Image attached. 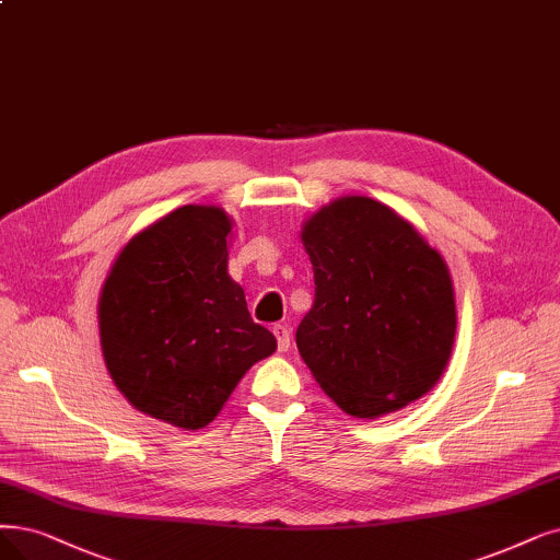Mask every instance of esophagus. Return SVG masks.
Masks as SVG:
<instances>
[{
	"label": "esophagus",
	"mask_w": 560,
	"mask_h": 560,
	"mask_svg": "<svg viewBox=\"0 0 560 560\" xmlns=\"http://www.w3.org/2000/svg\"><path fill=\"white\" fill-rule=\"evenodd\" d=\"M273 332L278 338V351H287L289 345H292V332H289V328L284 324H276Z\"/></svg>",
	"instance_id": "obj_1"
}]
</instances>
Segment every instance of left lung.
I'll list each match as a JSON object with an SVG mask.
<instances>
[{
	"mask_svg": "<svg viewBox=\"0 0 560 560\" xmlns=\"http://www.w3.org/2000/svg\"><path fill=\"white\" fill-rule=\"evenodd\" d=\"M303 245L315 305L296 347L324 393L355 418L401 409L428 393L455 342L448 266L393 209L342 197L312 215Z\"/></svg>",
	"mask_w": 560,
	"mask_h": 560,
	"instance_id": "1",
	"label": "left lung"
}]
</instances>
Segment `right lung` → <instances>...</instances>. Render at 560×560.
Instances as JSON below:
<instances>
[{
  "instance_id": "1",
  "label": "right lung",
  "mask_w": 560,
  "mask_h": 560,
  "mask_svg": "<svg viewBox=\"0 0 560 560\" xmlns=\"http://www.w3.org/2000/svg\"><path fill=\"white\" fill-rule=\"evenodd\" d=\"M230 218L182 207L132 238L103 284L101 345L136 409L199 430L278 347L228 273Z\"/></svg>"
}]
</instances>
